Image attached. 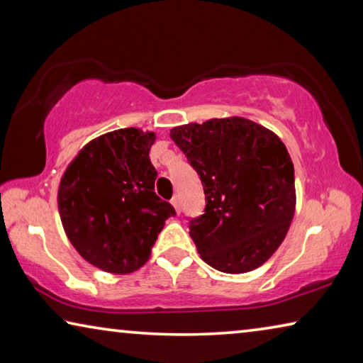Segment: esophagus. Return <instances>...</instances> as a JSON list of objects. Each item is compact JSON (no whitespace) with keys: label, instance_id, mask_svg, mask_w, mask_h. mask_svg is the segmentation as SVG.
<instances>
[{"label":"esophagus","instance_id":"34e87169","mask_svg":"<svg viewBox=\"0 0 363 363\" xmlns=\"http://www.w3.org/2000/svg\"><path fill=\"white\" fill-rule=\"evenodd\" d=\"M171 203L176 208L177 213H181V200H179V195H174L173 199H171Z\"/></svg>","mask_w":363,"mask_h":363}]
</instances>
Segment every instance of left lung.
Instances as JSON below:
<instances>
[{
    "label": "left lung",
    "instance_id": "obj_1",
    "mask_svg": "<svg viewBox=\"0 0 363 363\" xmlns=\"http://www.w3.org/2000/svg\"><path fill=\"white\" fill-rule=\"evenodd\" d=\"M169 136L203 186V214L189 218L201 259L225 274L259 267L284 242L294 214V168L285 144L240 116L177 126Z\"/></svg>",
    "mask_w": 363,
    "mask_h": 363
}]
</instances>
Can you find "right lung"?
I'll return each mask as SVG.
<instances>
[{
    "mask_svg": "<svg viewBox=\"0 0 363 363\" xmlns=\"http://www.w3.org/2000/svg\"><path fill=\"white\" fill-rule=\"evenodd\" d=\"M153 133L125 128L91 140L60 179L59 213L67 237L86 261L130 274L149 259L174 208L155 194L149 152Z\"/></svg>",
    "mask_w": 363,
    "mask_h": 363,
    "instance_id": "right-lung-1",
    "label": "right lung"
}]
</instances>
